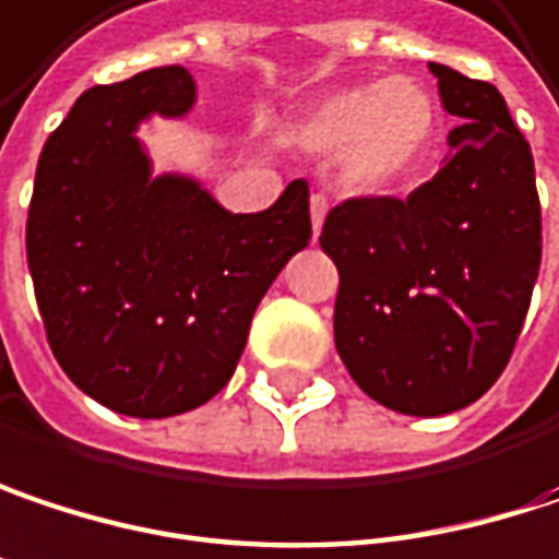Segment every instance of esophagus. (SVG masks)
Segmentation results:
<instances>
[{"mask_svg":"<svg viewBox=\"0 0 559 559\" xmlns=\"http://www.w3.org/2000/svg\"><path fill=\"white\" fill-rule=\"evenodd\" d=\"M326 211H330V201H326V194L313 191V194H310V221H313V233H320L323 221H326Z\"/></svg>","mask_w":559,"mask_h":559,"instance_id":"obj_1","label":"esophagus"}]
</instances>
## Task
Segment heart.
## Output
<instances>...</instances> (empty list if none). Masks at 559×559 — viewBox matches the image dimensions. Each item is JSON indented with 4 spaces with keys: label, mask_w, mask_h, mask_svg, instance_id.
I'll use <instances>...</instances> for the list:
<instances>
[{
    "label": "heart",
    "mask_w": 559,
    "mask_h": 559,
    "mask_svg": "<svg viewBox=\"0 0 559 559\" xmlns=\"http://www.w3.org/2000/svg\"><path fill=\"white\" fill-rule=\"evenodd\" d=\"M435 130L431 95L416 79H383L335 88L290 128L310 153L342 150L345 176L361 188H386L416 169Z\"/></svg>",
    "instance_id": "heart-1"
}]
</instances>
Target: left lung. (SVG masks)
Here are the masks:
<instances>
[{
	"mask_svg": "<svg viewBox=\"0 0 559 559\" xmlns=\"http://www.w3.org/2000/svg\"><path fill=\"white\" fill-rule=\"evenodd\" d=\"M451 159L409 198L335 204L320 246L338 269L335 348L371 400L403 416L471 406L506 371L540 269V201L525 133L496 85L429 63Z\"/></svg>",
	"mask_w": 559,
	"mask_h": 559,
	"instance_id": "obj_1",
	"label": "left lung"
}]
</instances>
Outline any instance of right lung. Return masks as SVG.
Masks as SVG:
<instances>
[{
    "instance_id": "add662e5",
    "label": "right lung",
    "mask_w": 559,
    "mask_h": 559,
    "mask_svg": "<svg viewBox=\"0 0 559 559\" xmlns=\"http://www.w3.org/2000/svg\"><path fill=\"white\" fill-rule=\"evenodd\" d=\"M191 102L185 67L82 92L40 150L27 207L53 358L82 393L136 419L188 413L227 386L259 300L313 233L304 178L259 214H229L191 178H150L133 130Z\"/></svg>"
}]
</instances>
